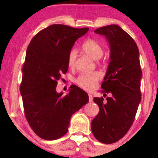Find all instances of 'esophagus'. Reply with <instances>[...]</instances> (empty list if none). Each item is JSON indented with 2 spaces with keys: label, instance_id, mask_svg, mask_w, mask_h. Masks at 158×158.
<instances>
[{
  "label": "esophagus",
  "instance_id": "obj_1",
  "mask_svg": "<svg viewBox=\"0 0 158 158\" xmlns=\"http://www.w3.org/2000/svg\"><path fill=\"white\" fill-rule=\"evenodd\" d=\"M88 97H89V102H93V96H92V95L88 94Z\"/></svg>",
  "mask_w": 158,
  "mask_h": 158
}]
</instances>
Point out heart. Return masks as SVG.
<instances>
[{
    "label": "heart",
    "mask_w": 158,
    "mask_h": 158,
    "mask_svg": "<svg viewBox=\"0 0 158 158\" xmlns=\"http://www.w3.org/2000/svg\"><path fill=\"white\" fill-rule=\"evenodd\" d=\"M82 48L86 55L94 60L100 59L103 55V47L97 41L92 39L86 40L83 44ZM76 57L77 51L74 49H71L68 56V64L70 68L74 67ZM101 78V74L97 71L90 73H83L77 76L75 83L82 89L90 91L96 87Z\"/></svg>",
    "instance_id": "b5f03b06"
}]
</instances>
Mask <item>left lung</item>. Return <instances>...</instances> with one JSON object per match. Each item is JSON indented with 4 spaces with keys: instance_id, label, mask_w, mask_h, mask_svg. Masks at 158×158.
Returning a JSON list of instances; mask_svg holds the SVG:
<instances>
[{
    "instance_id": "left-lung-1",
    "label": "left lung",
    "mask_w": 158,
    "mask_h": 158,
    "mask_svg": "<svg viewBox=\"0 0 158 158\" xmlns=\"http://www.w3.org/2000/svg\"><path fill=\"white\" fill-rule=\"evenodd\" d=\"M95 33L105 36L110 46V62L101 88L111 97L106 101L103 97L94 98L100 111L92 121L91 129L99 142L111 144L130 129L141 101L139 49L131 36L117 25L98 28Z\"/></svg>"
}]
</instances>
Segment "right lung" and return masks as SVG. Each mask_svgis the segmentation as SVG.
<instances>
[{
	"instance_id": "1",
	"label": "right lung",
	"mask_w": 158,
	"mask_h": 158,
	"mask_svg": "<svg viewBox=\"0 0 158 158\" xmlns=\"http://www.w3.org/2000/svg\"><path fill=\"white\" fill-rule=\"evenodd\" d=\"M88 29L51 25L38 32L27 47L20 92L27 122L42 139L55 140L65 135L71 116L89 100L75 85L66 96L56 91L57 81L68 70L69 52Z\"/></svg>"
}]
</instances>
